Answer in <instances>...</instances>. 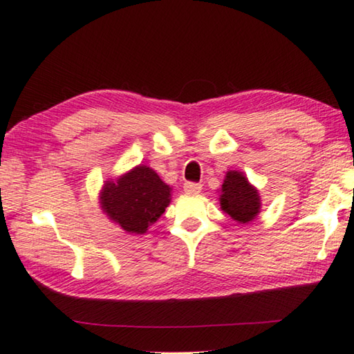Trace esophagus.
<instances>
[{
    "instance_id": "34e87169",
    "label": "esophagus",
    "mask_w": 354,
    "mask_h": 354,
    "mask_svg": "<svg viewBox=\"0 0 354 354\" xmlns=\"http://www.w3.org/2000/svg\"><path fill=\"white\" fill-rule=\"evenodd\" d=\"M203 189V185L198 183H185L184 184V190L187 192V194H200Z\"/></svg>"
}]
</instances>
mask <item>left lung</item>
I'll list each match as a JSON object with an SVG mask.
<instances>
[{
    "label": "left lung",
    "instance_id": "obj_1",
    "mask_svg": "<svg viewBox=\"0 0 354 354\" xmlns=\"http://www.w3.org/2000/svg\"><path fill=\"white\" fill-rule=\"evenodd\" d=\"M221 209L239 223H248L261 209L257 190L239 171H227L220 195Z\"/></svg>",
    "mask_w": 354,
    "mask_h": 354
}]
</instances>
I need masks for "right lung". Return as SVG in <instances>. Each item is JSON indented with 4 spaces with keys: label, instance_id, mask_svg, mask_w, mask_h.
<instances>
[{
    "label": "right lung",
    "instance_id": "right-lung-1",
    "mask_svg": "<svg viewBox=\"0 0 354 354\" xmlns=\"http://www.w3.org/2000/svg\"><path fill=\"white\" fill-rule=\"evenodd\" d=\"M101 207L129 234H143L170 203V187L153 169L139 165L117 181H107Z\"/></svg>",
    "mask_w": 354,
    "mask_h": 354
}]
</instances>
